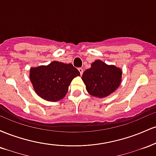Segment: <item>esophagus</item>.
I'll list each match as a JSON object with an SVG mask.
<instances>
[{
	"instance_id": "34e87169",
	"label": "esophagus",
	"mask_w": 156,
	"mask_h": 156,
	"mask_svg": "<svg viewBox=\"0 0 156 156\" xmlns=\"http://www.w3.org/2000/svg\"><path fill=\"white\" fill-rule=\"evenodd\" d=\"M78 71H79V72H80V75H82V74H83V68H81V67L78 68Z\"/></svg>"
}]
</instances>
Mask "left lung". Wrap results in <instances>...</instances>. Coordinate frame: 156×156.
Returning a JSON list of instances; mask_svg holds the SVG:
<instances>
[{"instance_id": "1", "label": "left lung", "mask_w": 156, "mask_h": 156, "mask_svg": "<svg viewBox=\"0 0 156 156\" xmlns=\"http://www.w3.org/2000/svg\"><path fill=\"white\" fill-rule=\"evenodd\" d=\"M121 69L96 60L89 69L84 71L82 80L91 95L103 98L108 96L119 87L122 80Z\"/></svg>"}]
</instances>
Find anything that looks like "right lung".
Here are the masks:
<instances>
[{
    "label": "right lung",
    "mask_w": 156,
    "mask_h": 156,
    "mask_svg": "<svg viewBox=\"0 0 156 156\" xmlns=\"http://www.w3.org/2000/svg\"><path fill=\"white\" fill-rule=\"evenodd\" d=\"M80 72L72 64L52 62L47 66L30 69V80L36 93L48 101L62 100L67 93L73 79Z\"/></svg>",
    "instance_id": "1"
}]
</instances>
